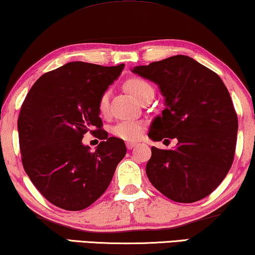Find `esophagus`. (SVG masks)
I'll list each match as a JSON object with an SVG mask.
<instances>
[{
  "label": "esophagus",
  "mask_w": 255,
  "mask_h": 255,
  "mask_svg": "<svg viewBox=\"0 0 255 255\" xmlns=\"http://www.w3.org/2000/svg\"><path fill=\"white\" fill-rule=\"evenodd\" d=\"M135 146H137V144H135V142H130V141L127 142V147L128 149H132L133 147H135Z\"/></svg>",
  "instance_id": "esophagus-1"
}]
</instances>
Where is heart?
<instances>
[{
  "instance_id": "heart-1",
  "label": "heart",
  "mask_w": 255,
  "mask_h": 255,
  "mask_svg": "<svg viewBox=\"0 0 255 255\" xmlns=\"http://www.w3.org/2000/svg\"><path fill=\"white\" fill-rule=\"evenodd\" d=\"M125 88L138 101L146 93L152 92L153 88L147 81L140 78H130L125 82ZM99 110L102 115H106L109 110V92H104L99 99ZM145 130V123L142 121L135 120H124L116 123L111 128V132L115 137L125 141H135L141 137Z\"/></svg>"
}]
</instances>
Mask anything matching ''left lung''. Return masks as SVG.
<instances>
[{"label": "left lung", "mask_w": 255, "mask_h": 255, "mask_svg": "<svg viewBox=\"0 0 255 255\" xmlns=\"http://www.w3.org/2000/svg\"><path fill=\"white\" fill-rule=\"evenodd\" d=\"M132 72L156 83L165 96L166 108L152 122L148 137L177 140L174 149L152 146L148 180L180 203L207 197L225 179L235 158L238 117L224 82L187 55L137 66Z\"/></svg>", "instance_id": "1"}]
</instances>
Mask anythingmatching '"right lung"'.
I'll return each mask as SVG.
<instances>
[{
  "label": "right lung",
  "mask_w": 255,
  "mask_h": 255,
  "mask_svg": "<svg viewBox=\"0 0 255 255\" xmlns=\"http://www.w3.org/2000/svg\"><path fill=\"white\" fill-rule=\"evenodd\" d=\"M68 62L45 73L31 87L17 122L24 170L55 207L83 210L103 195L127 154L124 141L108 137L99 99L123 71ZM89 130L102 138L95 152L82 144Z\"/></svg>",
  "instance_id": "right-lung-1"
}]
</instances>
